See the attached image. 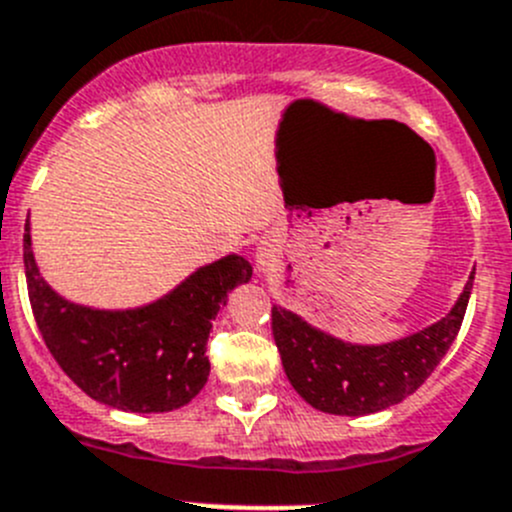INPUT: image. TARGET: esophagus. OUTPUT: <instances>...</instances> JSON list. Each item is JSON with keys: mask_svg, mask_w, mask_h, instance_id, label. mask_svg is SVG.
<instances>
[{"mask_svg": "<svg viewBox=\"0 0 512 512\" xmlns=\"http://www.w3.org/2000/svg\"><path fill=\"white\" fill-rule=\"evenodd\" d=\"M272 257H275V255H272V250H270V247H265V245H262V247H257V255H255V260H257V267H260L262 272H265L267 267H270Z\"/></svg>", "mask_w": 512, "mask_h": 512, "instance_id": "esophagus-1", "label": "esophagus"}]
</instances>
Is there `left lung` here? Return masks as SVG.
Masks as SVG:
<instances>
[{
  "label": "left lung",
  "mask_w": 512,
  "mask_h": 512,
  "mask_svg": "<svg viewBox=\"0 0 512 512\" xmlns=\"http://www.w3.org/2000/svg\"><path fill=\"white\" fill-rule=\"evenodd\" d=\"M472 280L475 272L442 321L379 346L341 341L293 310L272 305V336L285 376L318 412L364 417L394 407L414 394L450 351L465 318Z\"/></svg>",
  "instance_id": "obj_1"
}]
</instances>
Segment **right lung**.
<instances>
[{
	"label": "right lung",
	"instance_id": "add662e5",
	"mask_svg": "<svg viewBox=\"0 0 512 512\" xmlns=\"http://www.w3.org/2000/svg\"><path fill=\"white\" fill-rule=\"evenodd\" d=\"M25 275L32 313L60 369L105 407L159 414L189 404L209 376L207 338L219 308L252 265L227 255L197 267L141 308L103 310L65 300L45 283L25 224Z\"/></svg>",
	"mask_w": 512,
	"mask_h": 512
}]
</instances>
